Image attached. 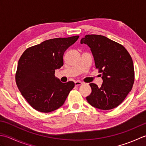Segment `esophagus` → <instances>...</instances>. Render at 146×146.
I'll return each instance as SVG.
<instances>
[{"label":"esophagus","instance_id":"esophagus-1","mask_svg":"<svg viewBox=\"0 0 146 146\" xmlns=\"http://www.w3.org/2000/svg\"><path fill=\"white\" fill-rule=\"evenodd\" d=\"M82 84H83V83L82 82H80V81H78H78H76L75 82V86H80V85H81Z\"/></svg>","mask_w":146,"mask_h":146}]
</instances>
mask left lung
<instances>
[{
    "instance_id": "8db88e82",
    "label": "left lung",
    "mask_w": 146,
    "mask_h": 146,
    "mask_svg": "<svg viewBox=\"0 0 146 146\" xmlns=\"http://www.w3.org/2000/svg\"><path fill=\"white\" fill-rule=\"evenodd\" d=\"M81 44L90 48L96 68L102 73L101 87L90 83L92 93L86 100L101 110H110L124 100L134 82V68L131 55L123 46L107 37L88 35Z\"/></svg>"
}]
</instances>
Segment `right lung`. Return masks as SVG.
Segmentation results:
<instances>
[{
    "label": "right lung",
    "mask_w": 146,
    "mask_h": 146,
    "mask_svg": "<svg viewBox=\"0 0 146 146\" xmlns=\"http://www.w3.org/2000/svg\"><path fill=\"white\" fill-rule=\"evenodd\" d=\"M79 38L46 40L26 49L18 61L15 82L22 95L35 110L48 113L61 107L73 82L62 83L54 75L63 65L64 51Z\"/></svg>",
    "instance_id": "1"
}]
</instances>
